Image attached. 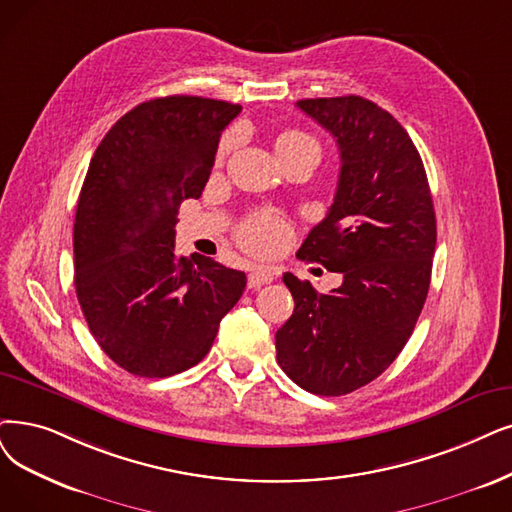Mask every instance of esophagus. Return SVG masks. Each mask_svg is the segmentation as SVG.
Returning <instances> with one entry per match:
<instances>
[{"label":"esophagus","mask_w":512,"mask_h":512,"mask_svg":"<svg viewBox=\"0 0 512 512\" xmlns=\"http://www.w3.org/2000/svg\"><path fill=\"white\" fill-rule=\"evenodd\" d=\"M275 277H273V271L271 269H264V267H258V269H254L252 273H250V277H248V288L250 290H258L260 285H267V283H271Z\"/></svg>","instance_id":"1"}]
</instances>
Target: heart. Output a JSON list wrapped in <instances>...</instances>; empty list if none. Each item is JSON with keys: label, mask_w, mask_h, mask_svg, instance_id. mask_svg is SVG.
<instances>
[{"label": "heart", "mask_w": 512, "mask_h": 512, "mask_svg": "<svg viewBox=\"0 0 512 512\" xmlns=\"http://www.w3.org/2000/svg\"><path fill=\"white\" fill-rule=\"evenodd\" d=\"M296 149L319 151V145L311 134L300 132V130H288L277 138V153L296 151ZM288 235H290L288 222L271 210L256 212L252 218L245 220L239 229V241L243 248H248L250 252H256V254H271L279 250L281 245L288 241Z\"/></svg>", "instance_id": "obj_1"}]
</instances>
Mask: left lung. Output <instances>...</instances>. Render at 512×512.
I'll list each match as a JSON object with an SVG mask.
<instances>
[{
	"label": "left lung",
	"instance_id": "left-lung-1",
	"mask_svg": "<svg viewBox=\"0 0 512 512\" xmlns=\"http://www.w3.org/2000/svg\"><path fill=\"white\" fill-rule=\"evenodd\" d=\"M296 105L340 149L334 203L298 256L340 273L342 285L319 294L285 273L294 313L275 349L304 391L338 397L378 378L410 340L431 285L437 220L420 153L391 113L361 96Z\"/></svg>",
	"mask_w": 512,
	"mask_h": 512
}]
</instances>
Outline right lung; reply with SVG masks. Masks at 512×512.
Masks as SVG:
<instances>
[{"mask_svg": "<svg viewBox=\"0 0 512 512\" xmlns=\"http://www.w3.org/2000/svg\"><path fill=\"white\" fill-rule=\"evenodd\" d=\"M239 111L201 96L140 102L90 161L73 224L75 292L100 349L134 376L197 365L245 290V273L174 248L180 203L201 197Z\"/></svg>", "mask_w": 512, "mask_h": 512, "instance_id": "right-lung-1", "label": "right lung"}]
</instances>
